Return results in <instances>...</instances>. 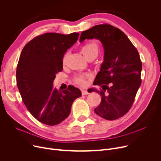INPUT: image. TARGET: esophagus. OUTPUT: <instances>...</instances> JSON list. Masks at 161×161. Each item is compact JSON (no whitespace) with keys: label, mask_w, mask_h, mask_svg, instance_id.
<instances>
[{"label":"esophagus","mask_w":161,"mask_h":161,"mask_svg":"<svg viewBox=\"0 0 161 161\" xmlns=\"http://www.w3.org/2000/svg\"><path fill=\"white\" fill-rule=\"evenodd\" d=\"M81 93H82V95H88L89 92L86 89H82L81 90Z\"/></svg>","instance_id":"1"}]
</instances>
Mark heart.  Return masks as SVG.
Returning a JSON list of instances; mask_svg holds the SVG:
<instances>
[{
	"label": "heart",
	"mask_w": 161,
	"mask_h": 161,
	"mask_svg": "<svg viewBox=\"0 0 161 161\" xmlns=\"http://www.w3.org/2000/svg\"><path fill=\"white\" fill-rule=\"evenodd\" d=\"M81 53L87 59L89 58L98 55V46L96 43L94 42H89V43H87L84 44L81 47ZM67 59V55H65L64 57L63 58V64H65L66 63ZM89 77V74H81L76 75L74 78V81L75 83H77L80 85H85L86 83V78Z\"/></svg>",
	"instance_id": "b5f03b06"
}]
</instances>
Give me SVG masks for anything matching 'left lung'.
<instances>
[{
  "instance_id": "obj_1",
  "label": "left lung",
  "mask_w": 161,
  "mask_h": 161,
  "mask_svg": "<svg viewBox=\"0 0 161 161\" xmlns=\"http://www.w3.org/2000/svg\"><path fill=\"white\" fill-rule=\"evenodd\" d=\"M98 39L104 49V61L91 88L101 95V103L95 112L106 120H115L130 109L140 87L142 64L137 49L120 29L111 25H97L83 31L80 42Z\"/></svg>"
}]
</instances>
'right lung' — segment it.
Listing matches in <instances>:
<instances>
[{"instance_id": "1", "label": "right lung", "mask_w": 161, "mask_h": 161, "mask_svg": "<svg viewBox=\"0 0 161 161\" xmlns=\"http://www.w3.org/2000/svg\"><path fill=\"white\" fill-rule=\"evenodd\" d=\"M80 34L45 33L23 47L17 66L16 80L29 112L40 122L53 126L69 115L74 100L81 96L74 86L58 92L53 86L56 74L63 70V58Z\"/></svg>"}]
</instances>
